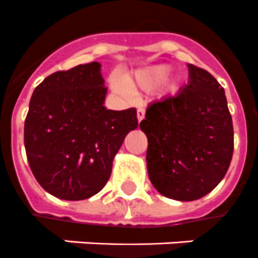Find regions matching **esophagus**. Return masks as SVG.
Returning a JSON list of instances; mask_svg holds the SVG:
<instances>
[{
    "label": "esophagus",
    "mask_w": 258,
    "mask_h": 258,
    "mask_svg": "<svg viewBox=\"0 0 258 258\" xmlns=\"http://www.w3.org/2000/svg\"><path fill=\"white\" fill-rule=\"evenodd\" d=\"M144 117H145V109L142 108V106H140V108L137 109V118H139V122H141L142 119H144Z\"/></svg>",
    "instance_id": "34e87169"
}]
</instances>
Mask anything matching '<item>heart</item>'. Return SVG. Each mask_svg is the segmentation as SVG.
<instances>
[{"label": "heart", "mask_w": 258, "mask_h": 258, "mask_svg": "<svg viewBox=\"0 0 258 258\" xmlns=\"http://www.w3.org/2000/svg\"><path fill=\"white\" fill-rule=\"evenodd\" d=\"M169 73H170V69L166 65L150 67L136 74L135 84L144 90H153L164 84Z\"/></svg>", "instance_id": "b5f03b06"}]
</instances>
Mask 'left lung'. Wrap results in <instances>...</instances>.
<instances>
[{
    "label": "left lung",
    "instance_id": "1",
    "mask_svg": "<svg viewBox=\"0 0 258 258\" xmlns=\"http://www.w3.org/2000/svg\"><path fill=\"white\" fill-rule=\"evenodd\" d=\"M187 68V85L150 104L140 122L148 137L150 182L178 201L199 200L213 190L229 169L234 148L224 88L205 69Z\"/></svg>",
    "mask_w": 258,
    "mask_h": 258
}]
</instances>
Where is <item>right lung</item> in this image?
<instances>
[{"label":"right lung","mask_w":258,"mask_h":258,"mask_svg":"<svg viewBox=\"0 0 258 258\" xmlns=\"http://www.w3.org/2000/svg\"><path fill=\"white\" fill-rule=\"evenodd\" d=\"M98 62L50 74L37 86L25 118L24 142L38 184L62 200L89 199L112 173L137 110H108Z\"/></svg>","instance_id":"obj_1"}]
</instances>
